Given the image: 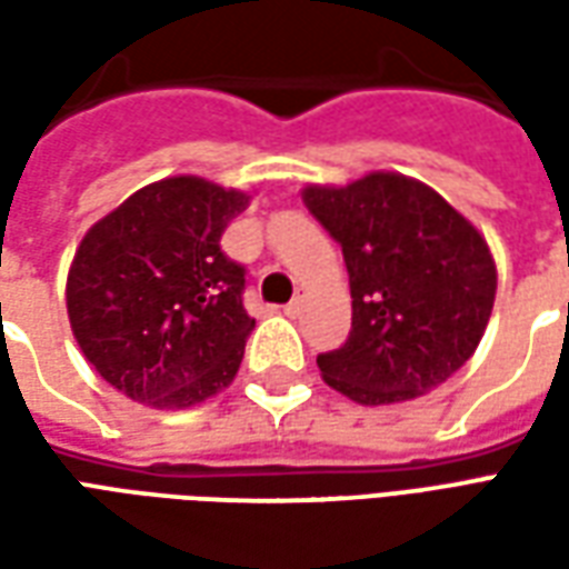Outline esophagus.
<instances>
[{
	"label": "esophagus",
	"mask_w": 569,
	"mask_h": 569,
	"mask_svg": "<svg viewBox=\"0 0 569 569\" xmlns=\"http://www.w3.org/2000/svg\"><path fill=\"white\" fill-rule=\"evenodd\" d=\"M301 301H305V298H301V296L292 298V301H289V305H286V308H283L286 317H298V313H301Z\"/></svg>",
	"instance_id": "esophagus-1"
}]
</instances>
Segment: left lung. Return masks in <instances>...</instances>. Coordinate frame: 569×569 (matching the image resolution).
Listing matches in <instances>:
<instances>
[{
  "label": "left lung",
  "mask_w": 569,
  "mask_h": 569,
  "mask_svg": "<svg viewBox=\"0 0 569 569\" xmlns=\"http://www.w3.org/2000/svg\"><path fill=\"white\" fill-rule=\"evenodd\" d=\"M310 216L341 243L353 322L320 353L322 381L359 406L429 393L476 353L488 329L497 264L488 240L439 191L402 173L308 186Z\"/></svg>",
  "instance_id": "obj_1"
}]
</instances>
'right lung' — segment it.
<instances>
[{
	"label": "right lung",
	"mask_w": 569,
	"mask_h": 569,
	"mask_svg": "<svg viewBox=\"0 0 569 569\" xmlns=\"http://www.w3.org/2000/svg\"><path fill=\"white\" fill-rule=\"evenodd\" d=\"M247 191L170 176L91 224L67 277L81 353L106 383L151 408H191L234 381L256 320L247 273L219 247Z\"/></svg>",
	"instance_id": "right-lung-1"
}]
</instances>
